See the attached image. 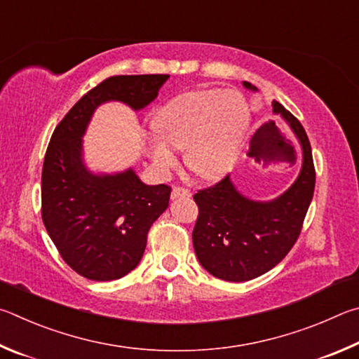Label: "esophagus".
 Masks as SVG:
<instances>
[{"instance_id": "esophagus-1", "label": "esophagus", "mask_w": 359, "mask_h": 359, "mask_svg": "<svg viewBox=\"0 0 359 359\" xmlns=\"http://www.w3.org/2000/svg\"><path fill=\"white\" fill-rule=\"evenodd\" d=\"M172 200H176L180 197H191V191L189 189H184V187H173L172 189Z\"/></svg>"}]
</instances>
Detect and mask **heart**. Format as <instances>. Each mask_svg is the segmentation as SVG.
<instances>
[{
  "label": "heart",
  "instance_id": "b5f03b06",
  "mask_svg": "<svg viewBox=\"0 0 359 359\" xmlns=\"http://www.w3.org/2000/svg\"><path fill=\"white\" fill-rule=\"evenodd\" d=\"M249 128V109L235 91L202 90L180 94L154 118L159 138H149L147 153L161 173L176 165L175 149L200 178L216 181L233 167Z\"/></svg>",
  "mask_w": 359,
  "mask_h": 359
}]
</instances>
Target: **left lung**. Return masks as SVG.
<instances>
[{
  "label": "left lung",
  "mask_w": 359,
  "mask_h": 359,
  "mask_svg": "<svg viewBox=\"0 0 359 359\" xmlns=\"http://www.w3.org/2000/svg\"><path fill=\"white\" fill-rule=\"evenodd\" d=\"M243 86L259 91L249 81ZM273 113L282 116L301 147V170L293 184L273 200L244 196L225 176L208 189L198 191L197 224L192 231L194 249L206 271L217 279L244 282L259 278L288 254L297 243L316 187L309 138L301 123L284 105L273 100ZM285 161H292L288 144Z\"/></svg>",
  "instance_id": "8db88e82"
}]
</instances>
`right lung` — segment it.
I'll return each instance as SVG.
<instances>
[{
	"mask_svg": "<svg viewBox=\"0 0 359 359\" xmlns=\"http://www.w3.org/2000/svg\"><path fill=\"white\" fill-rule=\"evenodd\" d=\"M170 75H116L88 91L50 138L42 168V221L69 266L91 280H115L140 263L151 225L167 210L170 187L149 186L129 167L94 173L85 163L83 135L94 111L123 102L138 111Z\"/></svg>",
	"mask_w": 359,
	"mask_h": 359,
	"instance_id": "1",
	"label": "right lung"
}]
</instances>
